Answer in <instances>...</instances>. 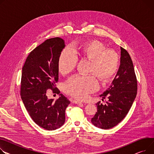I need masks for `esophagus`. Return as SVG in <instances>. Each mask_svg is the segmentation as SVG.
Wrapping results in <instances>:
<instances>
[{"label": "esophagus", "instance_id": "34e87169", "mask_svg": "<svg viewBox=\"0 0 154 154\" xmlns=\"http://www.w3.org/2000/svg\"><path fill=\"white\" fill-rule=\"evenodd\" d=\"M73 103H75V104H82V103H81L80 101H77V100H74V101H73Z\"/></svg>", "mask_w": 154, "mask_h": 154}]
</instances>
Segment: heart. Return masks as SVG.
Instances as JSON below:
<instances>
[{
  "mask_svg": "<svg viewBox=\"0 0 154 154\" xmlns=\"http://www.w3.org/2000/svg\"><path fill=\"white\" fill-rule=\"evenodd\" d=\"M73 50L74 52L66 48L62 51L58 58V70L62 74H67L75 68L77 58L90 60L89 72L93 75L72 77L64 86V91L68 95L84 100L99 88L96 75L103 82L114 77L118 71L119 57L115 52L108 50L103 43L97 40H87L75 45Z\"/></svg>",
  "mask_w": 154,
  "mask_h": 154,
  "instance_id": "heart-1",
  "label": "heart"
}]
</instances>
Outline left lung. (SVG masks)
I'll use <instances>...</instances> for the list:
<instances>
[{
	"mask_svg": "<svg viewBox=\"0 0 154 154\" xmlns=\"http://www.w3.org/2000/svg\"><path fill=\"white\" fill-rule=\"evenodd\" d=\"M137 80L134 66L128 51L121 47L120 66L109 88L100 97L108 101L105 105L98 102L97 112L91 122L95 126L108 129L123 119L137 94Z\"/></svg>",
	"mask_w": 154,
	"mask_h": 154,
	"instance_id": "1",
	"label": "left lung"
}]
</instances>
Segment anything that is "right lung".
Returning <instances> with one entry per match:
<instances>
[{"label":"right lung","mask_w":154,"mask_h":154,"mask_svg":"<svg viewBox=\"0 0 154 154\" xmlns=\"http://www.w3.org/2000/svg\"><path fill=\"white\" fill-rule=\"evenodd\" d=\"M64 40L53 38L45 41L28 56L22 68V100L31 118L39 126L53 131L65 122V111L70 101L62 94L54 102L48 99L46 90L55 87L58 80V58L65 48Z\"/></svg>","instance_id":"1"}]
</instances>
